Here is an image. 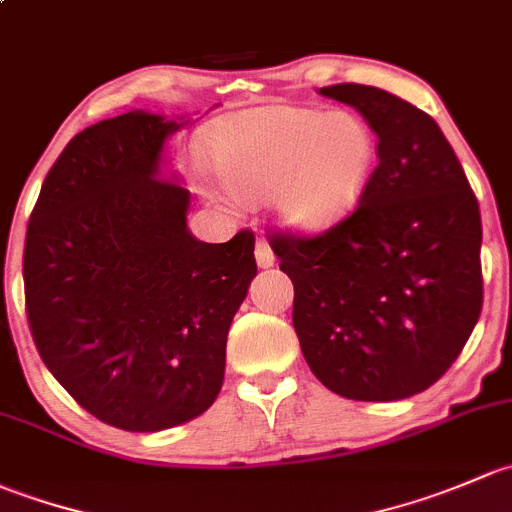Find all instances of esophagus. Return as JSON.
Listing matches in <instances>:
<instances>
[{
  "instance_id": "obj_1",
  "label": "esophagus",
  "mask_w": 512,
  "mask_h": 512,
  "mask_svg": "<svg viewBox=\"0 0 512 512\" xmlns=\"http://www.w3.org/2000/svg\"><path fill=\"white\" fill-rule=\"evenodd\" d=\"M256 263L258 268H271L273 263H276V254L271 251V246L266 244V241H256Z\"/></svg>"
}]
</instances>
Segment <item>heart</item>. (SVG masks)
Returning <instances> with one entry per match:
<instances>
[{"label":"heart","mask_w":512,"mask_h":512,"mask_svg":"<svg viewBox=\"0 0 512 512\" xmlns=\"http://www.w3.org/2000/svg\"><path fill=\"white\" fill-rule=\"evenodd\" d=\"M374 165L377 135L355 110L258 105L221 120L207 142V167L231 197L268 199L303 234L350 217Z\"/></svg>","instance_id":"b5f03b06"}]
</instances>
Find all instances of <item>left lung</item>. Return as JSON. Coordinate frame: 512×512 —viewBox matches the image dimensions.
<instances>
[{
	"mask_svg": "<svg viewBox=\"0 0 512 512\" xmlns=\"http://www.w3.org/2000/svg\"><path fill=\"white\" fill-rule=\"evenodd\" d=\"M320 93L360 110L379 162L350 217L313 239L276 236L273 251L315 377L345 399L397 402L429 389L476 328L481 212L431 115L360 83Z\"/></svg>",
	"mask_w": 512,
	"mask_h": 512,
	"instance_id": "left-lung-1",
	"label": "left lung"
}]
</instances>
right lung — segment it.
Here are the masks:
<instances>
[{"mask_svg": "<svg viewBox=\"0 0 512 512\" xmlns=\"http://www.w3.org/2000/svg\"><path fill=\"white\" fill-rule=\"evenodd\" d=\"M187 123L130 110L78 133L26 229L41 360L86 412L125 431L172 429L212 407L256 276L254 234L194 239L189 192L162 175L167 140Z\"/></svg>", "mask_w": 512, "mask_h": 512, "instance_id": "add662e5", "label": "right lung"}]
</instances>
